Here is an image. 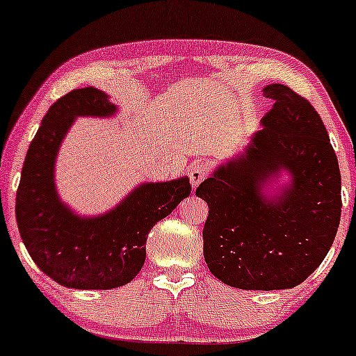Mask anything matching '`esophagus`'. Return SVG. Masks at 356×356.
Segmentation results:
<instances>
[{
	"label": "esophagus",
	"mask_w": 356,
	"mask_h": 356,
	"mask_svg": "<svg viewBox=\"0 0 356 356\" xmlns=\"http://www.w3.org/2000/svg\"><path fill=\"white\" fill-rule=\"evenodd\" d=\"M207 172H209V170H207V167L204 164H194V165H192L191 170H189V181L192 184V187H197L199 184L206 181Z\"/></svg>",
	"instance_id": "34e87169"
}]
</instances>
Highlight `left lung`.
I'll list each match as a JSON object with an SVG mask.
<instances>
[{
	"instance_id": "8db88e82",
	"label": "left lung",
	"mask_w": 356,
	"mask_h": 356,
	"mask_svg": "<svg viewBox=\"0 0 356 356\" xmlns=\"http://www.w3.org/2000/svg\"><path fill=\"white\" fill-rule=\"evenodd\" d=\"M275 105L243 157L195 189L209 206L202 229L209 271L232 288H295L321 264L341 216L338 159L320 115L286 85H268ZM280 168L293 184L277 202L260 186Z\"/></svg>"
}]
</instances>
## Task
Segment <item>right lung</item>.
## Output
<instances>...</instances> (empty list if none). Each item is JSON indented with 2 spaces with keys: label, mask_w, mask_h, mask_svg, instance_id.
<instances>
[{
  "label": "right lung",
  "mask_w": 356,
  "mask_h": 356,
  "mask_svg": "<svg viewBox=\"0 0 356 356\" xmlns=\"http://www.w3.org/2000/svg\"><path fill=\"white\" fill-rule=\"evenodd\" d=\"M100 90H72L51 105L24 159L16 191L19 234L47 276L67 288H120L140 273L147 236L191 194L187 177L142 184L108 214L85 219L58 201L53 182L56 150L79 115H112Z\"/></svg>",
  "instance_id": "obj_1"
}]
</instances>
